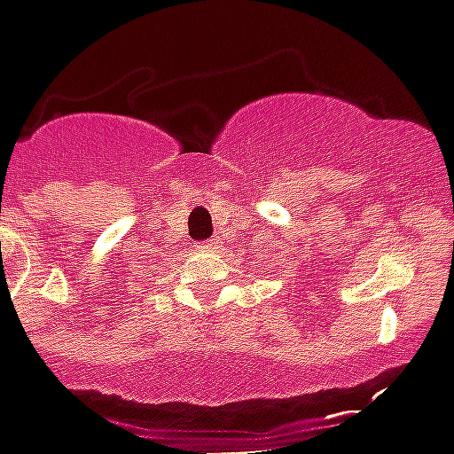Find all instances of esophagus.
Here are the masks:
<instances>
[{"instance_id":"obj_1","label":"esophagus","mask_w":454,"mask_h":454,"mask_svg":"<svg viewBox=\"0 0 454 454\" xmlns=\"http://www.w3.org/2000/svg\"><path fill=\"white\" fill-rule=\"evenodd\" d=\"M200 247H205V249H215V247H218V239L202 240V243H200Z\"/></svg>"}]
</instances>
